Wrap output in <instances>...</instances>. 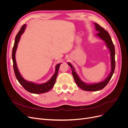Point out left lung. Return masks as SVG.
<instances>
[{
    "mask_svg": "<svg viewBox=\"0 0 128 128\" xmlns=\"http://www.w3.org/2000/svg\"><path fill=\"white\" fill-rule=\"evenodd\" d=\"M96 26V29L99 32L96 34V36L99 37L101 39H102L104 42H106V46L107 48L110 49V56H111V72L107 78L102 81V82H99L98 83H95L92 84H86L79 78L78 76L77 75L76 72L75 71L74 68H73L72 66L70 63H68V64L72 69V74L74 77V78L76 82V84L77 86L80 87V88L84 91H96L102 90L105 87L108 82H110L112 76L114 72L115 68V48L113 42L112 40L111 37L106 30H104V28L102 27L99 24L94 23Z\"/></svg>",
    "mask_w": 128,
    "mask_h": 128,
    "instance_id": "8db88e82",
    "label": "left lung"
}]
</instances>
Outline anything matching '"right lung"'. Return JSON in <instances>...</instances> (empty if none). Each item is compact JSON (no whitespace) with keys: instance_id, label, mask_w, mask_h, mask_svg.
I'll list each match as a JSON object with an SVG mask.
<instances>
[{"instance_id":"add662e5","label":"right lung","mask_w":128,"mask_h":128,"mask_svg":"<svg viewBox=\"0 0 128 128\" xmlns=\"http://www.w3.org/2000/svg\"><path fill=\"white\" fill-rule=\"evenodd\" d=\"M26 24L23 25L21 28V29L16 34V37H15L14 44L12 50V60L13 62V69L14 73L15 76L16 77V79L18 81V82L20 83V84L27 91L35 94H43V93L48 92L53 87L54 85L56 82L58 70H59V68L61 64H58L56 66V72L54 73V74L53 75V76L51 78V80L44 84H37L32 82H28V81H26V80L23 78V77L21 76L20 73L19 72L17 67L16 60H15V52H16L19 40H20L21 35L24 33V31L26 29Z\"/></svg>"}]
</instances>
